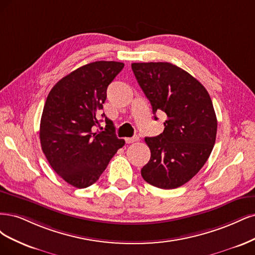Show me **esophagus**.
<instances>
[{"label": "esophagus", "mask_w": 255, "mask_h": 255, "mask_svg": "<svg viewBox=\"0 0 255 255\" xmlns=\"http://www.w3.org/2000/svg\"><path fill=\"white\" fill-rule=\"evenodd\" d=\"M137 139H138L137 136H133V137H126L125 141H126L127 144H131V143H133V142H136Z\"/></svg>", "instance_id": "34e87169"}]
</instances>
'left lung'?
Here are the masks:
<instances>
[{
    "instance_id": "obj_1",
    "label": "left lung",
    "mask_w": 255,
    "mask_h": 255,
    "mask_svg": "<svg viewBox=\"0 0 255 255\" xmlns=\"http://www.w3.org/2000/svg\"><path fill=\"white\" fill-rule=\"evenodd\" d=\"M137 84L157 112L166 114L164 130L145 137L150 160L141 169L147 183L163 190L185 184L209 159L217 119L211 97L191 74L169 62L131 64Z\"/></svg>"
}]
</instances>
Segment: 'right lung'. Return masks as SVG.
I'll return each mask as SVG.
<instances>
[{"label":"right lung","instance_id":"right-lung-1","mask_svg":"<svg viewBox=\"0 0 255 255\" xmlns=\"http://www.w3.org/2000/svg\"><path fill=\"white\" fill-rule=\"evenodd\" d=\"M124 68L118 61H95L64 76L48 93L40 122L42 151L53 169L77 188L95 183L125 141L116 134L112 121L98 114L107 88Z\"/></svg>","mask_w":255,"mask_h":255}]
</instances>
